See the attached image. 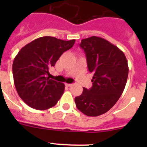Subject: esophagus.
<instances>
[{
    "instance_id": "34e87169",
    "label": "esophagus",
    "mask_w": 147,
    "mask_h": 147,
    "mask_svg": "<svg viewBox=\"0 0 147 147\" xmlns=\"http://www.w3.org/2000/svg\"><path fill=\"white\" fill-rule=\"evenodd\" d=\"M65 86L66 87H71L72 86V84H67V83H66Z\"/></svg>"
}]
</instances>
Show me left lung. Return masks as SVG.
Here are the masks:
<instances>
[{"label":"left lung","instance_id":"1","mask_svg":"<svg viewBox=\"0 0 147 147\" xmlns=\"http://www.w3.org/2000/svg\"><path fill=\"white\" fill-rule=\"evenodd\" d=\"M80 46L85 53L88 71L93 73V85L83 88L75 98L78 110L88 116L107 113L124 91L128 77V64L123 51L102 37L82 40Z\"/></svg>","mask_w":147,"mask_h":147}]
</instances>
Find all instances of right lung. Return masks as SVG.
I'll return each instance as SVG.
<instances>
[{
  "mask_svg": "<svg viewBox=\"0 0 147 147\" xmlns=\"http://www.w3.org/2000/svg\"><path fill=\"white\" fill-rule=\"evenodd\" d=\"M75 40L42 37L20 49L12 65L15 86L19 96L29 107L44 110L54 107L64 93L65 85L50 80L49 69Z\"/></svg>",
  "mask_w": 147,
  "mask_h": 147,
  "instance_id": "right-lung-1",
  "label": "right lung"
}]
</instances>
